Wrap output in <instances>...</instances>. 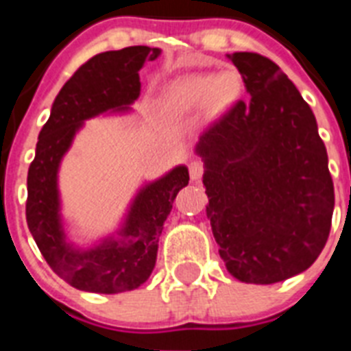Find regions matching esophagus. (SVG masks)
Here are the masks:
<instances>
[{
  "mask_svg": "<svg viewBox=\"0 0 351 351\" xmlns=\"http://www.w3.org/2000/svg\"><path fill=\"white\" fill-rule=\"evenodd\" d=\"M204 173V164L200 160H191L189 162V176H191V180H200V176Z\"/></svg>",
  "mask_w": 351,
  "mask_h": 351,
  "instance_id": "esophagus-1",
  "label": "esophagus"
}]
</instances>
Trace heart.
I'll return each instance as SVG.
<instances>
[{
	"mask_svg": "<svg viewBox=\"0 0 351 351\" xmlns=\"http://www.w3.org/2000/svg\"><path fill=\"white\" fill-rule=\"evenodd\" d=\"M239 76L231 71L222 74H193L173 82L164 93V107L171 114H186L209 106L222 111L239 96Z\"/></svg>",
	"mask_w": 351,
	"mask_h": 351,
	"instance_id": "b5f03b06",
	"label": "heart"
}]
</instances>
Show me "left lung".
Instances as JSON below:
<instances>
[{"instance_id": "obj_1", "label": "left lung", "mask_w": 351, "mask_h": 351, "mask_svg": "<svg viewBox=\"0 0 351 351\" xmlns=\"http://www.w3.org/2000/svg\"><path fill=\"white\" fill-rule=\"evenodd\" d=\"M250 100L198 138L206 213L220 256L240 282L275 284L306 271L332 228L328 154L317 120L277 63L234 52Z\"/></svg>"}]
</instances>
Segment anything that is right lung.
Segmentation results:
<instances>
[{
    "mask_svg": "<svg viewBox=\"0 0 351 351\" xmlns=\"http://www.w3.org/2000/svg\"><path fill=\"white\" fill-rule=\"evenodd\" d=\"M160 49L145 45L96 54L73 74L52 104L36 143L27 176V224L52 271L93 293H121L142 286L153 273L158 239L176 193L187 186L186 165L145 182L129 204L123 222L89 247L69 239L62 219L58 171L85 120L104 112H129L140 96V69Z\"/></svg>",
    "mask_w": 351,
    "mask_h": 351,
    "instance_id": "right-lung-1",
    "label": "right lung"
}]
</instances>
